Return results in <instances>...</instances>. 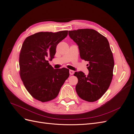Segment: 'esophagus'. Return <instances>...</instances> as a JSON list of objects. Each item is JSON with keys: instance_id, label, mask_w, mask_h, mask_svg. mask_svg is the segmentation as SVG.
I'll return each mask as SVG.
<instances>
[{"instance_id": "1", "label": "esophagus", "mask_w": 134, "mask_h": 134, "mask_svg": "<svg viewBox=\"0 0 134 134\" xmlns=\"http://www.w3.org/2000/svg\"><path fill=\"white\" fill-rule=\"evenodd\" d=\"M69 73L70 75H73L74 73V71L72 70H69Z\"/></svg>"}]
</instances>
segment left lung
I'll return each mask as SVG.
<instances>
[{
    "label": "left lung",
    "mask_w": 134,
    "mask_h": 134,
    "mask_svg": "<svg viewBox=\"0 0 134 134\" xmlns=\"http://www.w3.org/2000/svg\"><path fill=\"white\" fill-rule=\"evenodd\" d=\"M69 36L78 44L80 58L89 62L86 75L76 71L78 96L90 102L100 98L107 91L113 77L114 60L107 39L93 29L69 31Z\"/></svg>",
    "instance_id": "8db88e82"
}]
</instances>
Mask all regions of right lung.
Instances as JSON below:
<instances>
[{
  "label": "right lung",
  "mask_w": 134,
  "mask_h": 134,
  "mask_svg": "<svg viewBox=\"0 0 134 134\" xmlns=\"http://www.w3.org/2000/svg\"><path fill=\"white\" fill-rule=\"evenodd\" d=\"M68 32H38L28 36L22 44L19 59L20 77L30 94L42 102L55 99L69 76L68 69H54L47 60L54 58L56 46Z\"/></svg>",
  "instance_id": "1"
}]
</instances>
